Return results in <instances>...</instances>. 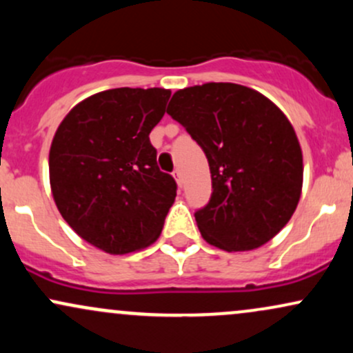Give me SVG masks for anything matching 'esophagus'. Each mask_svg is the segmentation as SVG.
Segmentation results:
<instances>
[{"instance_id": "obj_1", "label": "esophagus", "mask_w": 353, "mask_h": 353, "mask_svg": "<svg viewBox=\"0 0 353 353\" xmlns=\"http://www.w3.org/2000/svg\"><path fill=\"white\" fill-rule=\"evenodd\" d=\"M172 177H174V179H176L177 184L182 185V172L179 171V169H176V171L172 172Z\"/></svg>"}]
</instances>
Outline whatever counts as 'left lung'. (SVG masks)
Segmentation results:
<instances>
[{
  "instance_id": "1",
  "label": "left lung",
  "mask_w": 353,
  "mask_h": 353,
  "mask_svg": "<svg viewBox=\"0 0 353 353\" xmlns=\"http://www.w3.org/2000/svg\"><path fill=\"white\" fill-rule=\"evenodd\" d=\"M168 114L208 157L212 196L196 212L208 244L259 249L290 221L302 194V148L287 116L255 89L205 83L174 92Z\"/></svg>"
}]
</instances>
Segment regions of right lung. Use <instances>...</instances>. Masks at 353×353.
Wrapping results in <instances>:
<instances>
[{
  "label": "right lung",
  "mask_w": 353,
  "mask_h": 353,
  "mask_svg": "<svg viewBox=\"0 0 353 353\" xmlns=\"http://www.w3.org/2000/svg\"><path fill=\"white\" fill-rule=\"evenodd\" d=\"M171 91L116 88L76 104L50 149V184L59 214L81 239L124 255L161 236L176 181L161 172L149 134Z\"/></svg>",
  "instance_id": "right-lung-1"
}]
</instances>
